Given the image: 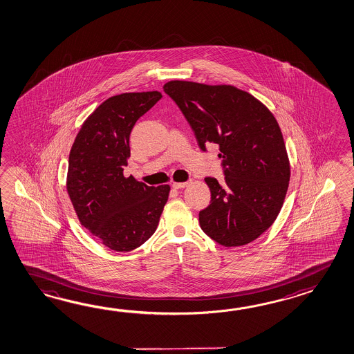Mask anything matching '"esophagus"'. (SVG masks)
Wrapping results in <instances>:
<instances>
[{
    "mask_svg": "<svg viewBox=\"0 0 354 354\" xmlns=\"http://www.w3.org/2000/svg\"><path fill=\"white\" fill-rule=\"evenodd\" d=\"M188 181H185V183H173V188L174 189H183L185 188V187H188Z\"/></svg>",
    "mask_w": 354,
    "mask_h": 354,
    "instance_id": "1",
    "label": "esophagus"
}]
</instances>
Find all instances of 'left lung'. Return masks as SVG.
<instances>
[{"label": "left lung", "mask_w": 354, "mask_h": 354, "mask_svg": "<svg viewBox=\"0 0 354 354\" xmlns=\"http://www.w3.org/2000/svg\"><path fill=\"white\" fill-rule=\"evenodd\" d=\"M165 92L180 109L203 151L216 144L224 183L205 178L210 204L199 212L203 232L225 247L252 242L281 210L290 162L280 126L252 94L233 86L171 80Z\"/></svg>", "instance_id": "obj_1"}]
</instances>
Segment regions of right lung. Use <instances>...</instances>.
<instances>
[{
  "instance_id": "1",
  "label": "right lung",
  "mask_w": 354,
  "mask_h": 354,
  "mask_svg": "<svg viewBox=\"0 0 354 354\" xmlns=\"http://www.w3.org/2000/svg\"><path fill=\"white\" fill-rule=\"evenodd\" d=\"M161 93L113 95L82 124L69 153L66 190L80 224L117 252H129L151 237L170 187H147L123 167L130 158V133Z\"/></svg>"
}]
</instances>
